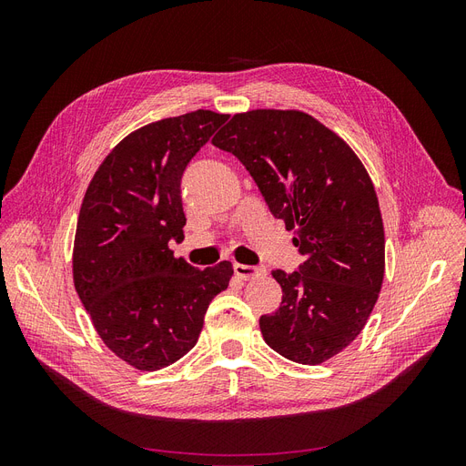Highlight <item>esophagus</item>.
<instances>
[{"instance_id":"esophagus-1","label":"esophagus","mask_w":466,"mask_h":466,"mask_svg":"<svg viewBox=\"0 0 466 466\" xmlns=\"http://www.w3.org/2000/svg\"><path fill=\"white\" fill-rule=\"evenodd\" d=\"M233 270H235V274H237L238 278H243V279L260 278V276L266 274L264 266H248V264H238V262L233 264Z\"/></svg>"}]
</instances>
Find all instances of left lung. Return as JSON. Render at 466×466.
<instances>
[{"mask_svg":"<svg viewBox=\"0 0 466 466\" xmlns=\"http://www.w3.org/2000/svg\"><path fill=\"white\" fill-rule=\"evenodd\" d=\"M211 144L245 165L305 258L272 272L284 295L260 317L266 344L303 365L330 360L363 330L383 286L385 231L368 171L301 110L241 112Z\"/></svg>","mask_w":466,"mask_h":466,"instance_id":"1","label":"left lung"}]
</instances>
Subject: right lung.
<instances>
[{
    "instance_id": "right-lung-1",
    "label": "right lung",
    "mask_w": 466,
    "mask_h": 466,
    "mask_svg": "<svg viewBox=\"0 0 466 466\" xmlns=\"http://www.w3.org/2000/svg\"><path fill=\"white\" fill-rule=\"evenodd\" d=\"M228 118L194 110L132 132L106 155L83 198L76 291L106 348L139 371L188 354L208 305L233 276L228 260L198 270L171 250L185 238L182 173Z\"/></svg>"
}]
</instances>
